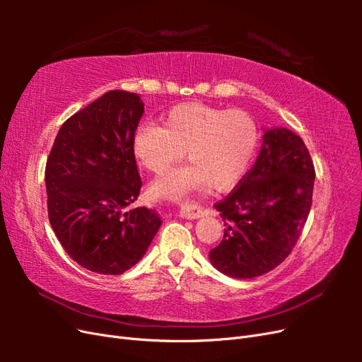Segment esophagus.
<instances>
[{
    "mask_svg": "<svg viewBox=\"0 0 362 362\" xmlns=\"http://www.w3.org/2000/svg\"><path fill=\"white\" fill-rule=\"evenodd\" d=\"M205 214V211L198 204H184L180 210V216L184 218H199Z\"/></svg>",
    "mask_w": 362,
    "mask_h": 362,
    "instance_id": "esophagus-1",
    "label": "esophagus"
}]
</instances>
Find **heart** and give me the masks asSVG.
<instances>
[{
	"instance_id": "1",
	"label": "heart",
	"mask_w": 362,
	"mask_h": 362,
	"mask_svg": "<svg viewBox=\"0 0 362 362\" xmlns=\"http://www.w3.org/2000/svg\"><path fill=\"white\" fill-rule=\"evenodd\" d=\"M259 144V128L247 112L205 104H180L163 116V127L141 124L133 152L144 166L166 172L187 151L189 166L172 170L152 185L158 198L181 199L194 192H228L245 178Z\"/></svg>"
}]
</instances>
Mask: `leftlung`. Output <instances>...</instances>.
<instances>
[{"instance_id": "obj_1", "label": "left lung", "mask_w": 362, "mask_h": 362, "mask_svg": "<svg viewBox=\"0 0 362 362\" xmlns=\"http://www.w3.org/2000/svg\"><path fill=\"white\" fill-rule=\"evenodd\" d=\"M314 180L303 140L284 127L264 129L254 168L214 205L225 231L208 255L211 264L235 279H252L279 266L308 218Z\"/></svg>"}]
</instances>
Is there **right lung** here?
Returning a JSON list of instances; mask_svg holds the SVG:
<instances>
[{
	"instance_id": "obj_1",
	"label": "right lung",
	"mask_w": 362,
	"mask_h": 362,
	"mask_svg": "<svg viewBox=\"0 0 362 362\" xmlns=\"http://www.w3.org/2000/svg\"><path fill=\"white\" fill-rule=\"evenodd\" d=\"M144 107L137 93H104L62 125L47 161L54 233L75 262L101 275L133 267L161 226L157 211L129 208L141 187L133 136Z\"/></svg>"
}]
</instances>
